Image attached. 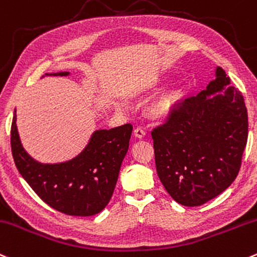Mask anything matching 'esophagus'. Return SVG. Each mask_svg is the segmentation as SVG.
Returning a JSON list of instances; mask_svg holds the SVG:
<instances>
[{
    "instance_id": "esophagus-1",
    "label": "esophagus",
    "mask_w": 257,
    "mask_h": 257,
    "mask_svg": "<svg viewBox=\"0 0 257 257\" xmlns=\"http://www.w3.org/2000/svg\"><path fill=\"white\" fill-rule=\"evenodd\" d=\"M145 129L143 128V126H137V128L134 129V135L137 138H139V139H142V138L145 137Z\"/></svg>"
}]
</instances>
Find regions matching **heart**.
<instances>
[{"label": "heart", "mask_w": 257, "mask_h": 257, "mask_svg": "<svg viewBox=\"0 0 257 257\" xmlns=\"http://www.w3.org/2000/svg\"><path fill=\"white\" fill-rule=\"evenodd\" d=\"M174 101H176V98H174L173 92L165 95L160 100H157L156 102L152 103V106L150 107V114L155 118L166 117L171 112Z\"/></svg>", "instance_id": "obj_1"}]
</instances>
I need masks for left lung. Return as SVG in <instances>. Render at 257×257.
<instances>
[{
    "instance_id": "1",
    "label": "left lung",
    "mask_w": 257,
    "mask_h": 257,
    "mask_svg": "<svg viewBox=\"0 0 257 257\" xmlns=\"http://www.w3.org/2000/svg\"><path fill=\"white\" fill-rule=\"evenodd\" d=\"M216 77L196 96L174 103L166 123L151 132L159 178L184 206L223 193L241 167L249 125L244 97L225 87L230 79L221 67Z\"/></svg>"
}]
</instances>
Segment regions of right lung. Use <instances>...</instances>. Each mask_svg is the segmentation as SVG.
Wrapping results in <instances>:
<instances>
[{"instance_id": "right-lung-1", "label": "right lung", "mask_w": 257, "mask_h": 257, "mask_svg": "<svg viewBox=\"0 0 257 257\" xmlns=\"http://www.w3.org/2000/svg\"><path fill=\"white\" fill-rule=\"evenodd\" d=\"M68 74L60 72L53 75ZM132 131L131 123L96 131L75 159L58 165H42L24 151L14 111L11 148L19 173L45 204L64 215L92 216L106 207L113 194Z\"/></svg>"}]
</instances>
